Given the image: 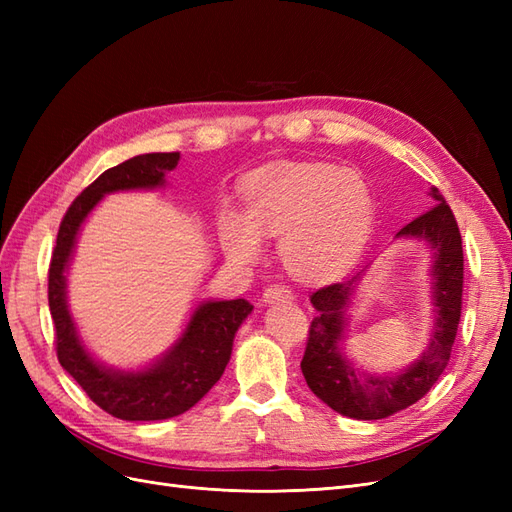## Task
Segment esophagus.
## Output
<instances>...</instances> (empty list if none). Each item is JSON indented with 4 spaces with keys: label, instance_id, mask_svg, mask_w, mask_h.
<instances>
[{
    "label": "esophagus",
    "instance_id": "esophagus-1",
    "mask_svg": "<svg viewBox=\"0 0 512 512\" xmlns=\"http://www.w3.org/2000/svg\"><path fill=\"white\" fill-rule=\"evenodd\" d=\"M292 299H294V292L288 286H280V284H273V286L265 288V292H262V301L265 303L292 301Z\"/></svg>",
    "mask_w": 512,
    "mask_h": 512
}]
</instances>
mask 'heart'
I'll use <instances>...</instances> for the list:
<instances>
[{
	"label": "heart",
	"instance_id": "1",
	"mask_svg": "<svg viewBox=\"0 0 512 512\" xmlns=\"http://www.w3.org/2000/svg\"><path fill=\"white\" fill-rule=\"evenodd\" d=\"M245 213L224 207L218 235L241 265L260 260L265 241L280 239V258L299 282L344 275L361 258L374 226V194L350 168L297 164L260 173L243 188Z\"/></svg>",
	"mask_w": 512,
	"mask_h": 512
}]
</instances>
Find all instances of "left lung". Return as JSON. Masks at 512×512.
<instances>
[{"mask_svg":"<svg viewBox=\"0 0 512 512\" xmlns=\"http://www.w3.org/2000/svg\"><path fill=\"white\" fill-rule=\"evenodd\" d=\"M429 207L397 232V239H416L431 250V301L433 329L427 348L418 359L399 371L369 374L346 359L342 352L352 297L367 271L352 280L312 292L316 318L312 320L301 371L312 393L335 412L356 421H378L416 404L451 359L461 318L463 247L451 207L438 188L429 190Z\"/></svg>","mask_w":512,"mask_h":512,"instance_id":"left-lung-1","label":"left lung"}]
</instances>
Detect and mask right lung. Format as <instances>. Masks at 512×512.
Wrapping results in <instances>:
<instances>
[{
    "instance_id": "obj_1",
    "label": "right lung",
    "mask_w": 512,
    "mask_h": 512,
    "mask_svg": "<svg viewBox=\"0 0 512 512\" xmlns=\"http://www.w3.org/2000/svg\"><path fill=\"white\" fill-rule=\"evenodd\" d=\"M177 162V151L143 153L104 170L66 211L49 267L57 359L96 406L121 421H164L196 406L222 378L235 333L254 309L245 299L198 303L177 342L143 369L106 367L81 342L68 307V269L85 220L106 194L164 188Z\"/></svg>"
}]
</instances>
